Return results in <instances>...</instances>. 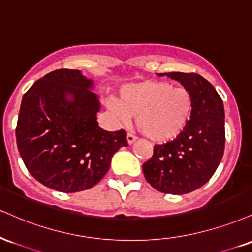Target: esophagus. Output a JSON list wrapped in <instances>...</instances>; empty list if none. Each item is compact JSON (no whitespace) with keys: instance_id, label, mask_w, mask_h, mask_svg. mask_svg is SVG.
Instances as JSON below:
<instances>
[{"instance_id":"esophagus-1","label":"esophagus","mask_w":252,"mask_h":252,"mask_svg":"<svg viewBox=\"0 0 252 252\" xmlns=\"http://www.w3.org/2000/svg\"><path fill=\"white\" fill-rule=\"evenodd\" d=\"M135 140H137V137H135V135L133 134V133H131V132L127 133V143L133 144Z\"/></svg>"}]
</instances>
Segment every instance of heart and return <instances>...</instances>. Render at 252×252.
<instances>
[{"label": "heart", "instance_id": "obj_1", "mask_svg": "<svg viewBox=\"0 0 252 252\" xmlns=\"http://www.w3.org/2000/svg\"><path fill=\"white\" fill-rule=\"evenodd\" d=\"M109 106L123 120L135 115L138 128L151 140L165 143L183 132L193 111V97L185 87L166 81H145L121 91Z\"/></svg>", "mask_w": 252, "mask_h": 252}]
</instances>
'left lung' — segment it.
Instances as JSON below:
<instances>
[{"mask_svg": "<svg viewBox=\"0 0 252 252\" xmlns=\"http://www.w3.org/2000/svg\"><path fill=\"white\" fill-rule=\"evenodd\" d=\"M177 80L191 92V119L174 140L155 145L143 164L145 178L162 193L185 194L211 179L225 147L223 100L206 79L197 73H159Z\"/></svg>", "mask_w": 252, "mask_h": 252, "instance_id": "left-lung-1", "label": "left lung"}]
</instances>
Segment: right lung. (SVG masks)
Returning <instances> with one entry per match:
<instances>
[{
	"label": "right lung",
	"mask_w": 252,
	"mask_h": 252,
	"mask_svg": "<svg viewBox=\"0 0 252 252\" xmlns=\"http://www.w3.org/2000/svg\"><path fill=\"white\" fill-rule=\"evenodd\" d=\"M92 87L80 70L62 68L38 79L22 97L17 149L29 173L53 190L93 188L107 173L114 153L128 145L124 129L99 127L100 103Z\"/></svg>",
	"instance_id": "obj_1"
}]
</instances>
